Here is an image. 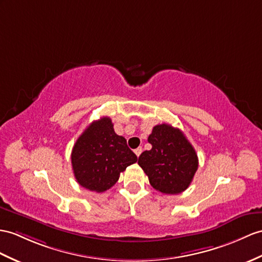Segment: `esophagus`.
Returning <instances> with one entry per match:
<instances>
[{
    "instance_id": "esophagus-1",
    "label": "esophagus",
    "mask_w": 262,
    "mask_h": 262,
    "mask_svg": "<svg viewBox=\"0 0 262 262\" xmlns=\"http://www.w3.org/2000/svg\"><path fill=\"white\" fill-rule=\"evenodd\" d=\"M135 153L137 155V157H140V155H141V153H142V148H141V146H139V148H137L135 150Z\"/></svg>"
}]
</instances>
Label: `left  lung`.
Here are the masks:
<instances>
[{
    "label": "left lung",
    "mask_w": 262,
    "mask_h": 262,
    "mask_svg": "<svg viewBox=\"0 0 262 262\" xmlns=\"http://www.w3.org/2000/svg\"><path fill=\"white\" fill-rule=\"evenodd\" d=\"M151 150L139 157V165L151 186L164 194L183 192L198 170V156L183 132L170 124L153 126L148 138Z\"/></svg>",
    "instance_id": "left-lung-1"
}]
</instances>
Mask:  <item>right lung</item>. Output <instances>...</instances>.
Segmentation results:
<instances>
[{
    "instance_id": "obj_1",
    "label": "right lung",
    "mask_w": 262,
    "mask_h": 262,
    "mask_svg": "<svg viewBox=\"0 0 262 262\" xmlns=\"http://www.w3.org/2000/svg\"><path fill=\"white\" fill-rule=\"evenodd\" d=\"M137 161L138 157L126 145V140L114 132L107 117L93 121L76 140L71 153L76 181L95 192L114 186L121 172Z\"/></svg>"
}]
</instances>
